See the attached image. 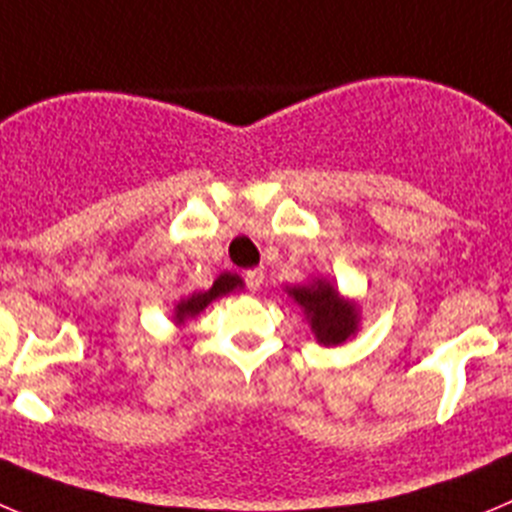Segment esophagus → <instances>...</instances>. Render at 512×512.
<instances>
[{"instance_id": "34e87169", "label": "esophagus", "mask_w": 512, "mask_h": 512, "mask_svg": "<svg viewBox=\"0 0 512 512\" xmlns=\"http://www.w3.org/2000/svg\"><path fill=\"white\" fill-rule=\"evenodd\" d=\"M245 283L250 290H257L262 283H265V270L262 267H255V270L245 272Z\"/></svg>"}]
</instances>
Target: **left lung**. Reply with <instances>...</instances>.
I'll list each match as a JSON object with an SVG mask.
<instances>
[{
	"label": "left lung",
	"mask_w": 512,
	"mask_h": 512,
	"mask_svg": "<svg viewBox=\"0 0 512 512\" xmlns=\"http://www.w3.org/2000/svg\"><path fill=\"white\" fill-rule=\"evenodd\" d=\"M285 293L298 305L321 346H343L358 333L361 305L341 295V290L328 278H313L303 285L285 288Z\"/></svg>",
	"instance_id": "left-lung-1"
}]
</instances>
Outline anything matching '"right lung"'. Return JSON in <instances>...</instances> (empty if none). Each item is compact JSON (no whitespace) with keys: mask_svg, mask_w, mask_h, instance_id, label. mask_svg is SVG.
<instances>
[{"mask_svg":"<svg viewBox=\"0 0 512 512\" xmlns=\"http://www.w3.org/2000/svg\"><path fill=\"white\" fill-rule=\"evenodd\" d=\"M242 288H245V280H242L240 275H234V272H222V275H217L212 288L194 290V293L184 295V298L174 305V323L176 326H184L189 318L202 313L209 303H214V300L222 298V295H229L234 293V290H242Z\"/></svg>","mask_w":512,"mask_h":512,"instance_id":"right-lung-1","label":"right lung"}]
</instances>
